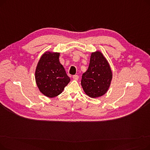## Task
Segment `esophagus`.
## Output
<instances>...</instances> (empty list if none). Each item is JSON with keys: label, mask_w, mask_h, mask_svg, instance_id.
Returning <instances> with one entry per match:
<instances>
[{"label": "esophagus", "mask_w": 150, "mask_h": 150, "mask_svg": "<svg viewBox=\"0 0 150 150\" xmlns=\"http://www.w3.org/2000/svg\"><path fill=\"white\" fill-rule=\"evenodd\" d=\"M72 78H73L74 80H77L78 79V78H79V76H78V75H74Z\"/></svg>", "instance_id": "obj_1"}]
</instances>
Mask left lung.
<instances>
[{"mask_svg": "<svg viewBox=\"0 0 150 150\" xmlns=\"http://www.w3.org/2000/svg\"><path fill=\"white\" fill-rule=\"evenodd\" d=\"M112 78V73L106 58L100 51L92 52L88 70L82 75V88L89 97H100L106 93Z\"/></svg>", "mask_w": 150, "mask_h": 150, "instance_id": "8db88e82", "label": "left lung"}]
</instances>
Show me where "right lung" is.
I'll use <instances>...</instances> for the list:
<instances>
[{"instance_id": "1", "label": "right lung", "mask_w": 150, "mask_h": 150, "mask_svg": "<svg viewBox=\"0 0 150 150\" xmlns=\"http://www.w3.org/2000/svg\"><path fill=\"white\" fill-rule=\"evenodd\" d=\"M59 57V53L45 52L35 70V80L39 91L49 98L59 95L70 81Z\"/></svg>"}]
</instances>
